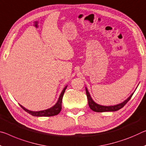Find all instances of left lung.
<instances>
[{"label": "left lung", "mask_w": 146, "mask_h": 146, "mask_svg": "<svg viewBox=\"0 0 146 146\" xmlns=\"http://www.w3.org/2000/svg\"><path fill=\"white\" fill-rule=\"evenodd\" d=\"M86 93L88 101V105L90 108L91 109L96 112H114V111H117L119 109H121V108H123V106L126 105V103L130 100L131 97L133 96L134 93L132 94L130 96L127 98L125 101H124L123 102L121 103H119L118 105H114V106H103L100 105L95 103L93 101V99H92L91 96L88 92V90L86 88Z\"/></svg>", "instance_id": "8db88e82"}]
</instances>
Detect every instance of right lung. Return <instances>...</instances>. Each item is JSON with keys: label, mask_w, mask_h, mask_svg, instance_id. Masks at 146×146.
Masks as SVG:
<instances>
[{"label": "right lung", "mask_w": 146, "mask_h": 146, "mask_svg": "<svg viewBox=\"0 0 146 146\" xmlns=\"http://www.w3.org/2000/svg\"><path fill=\"white\" fill-rule=\"evenodd\" d=\"M67 88V86L64 88L62 90L61 94L60 95V97L58 98V100L57 103L55 104V105L52 106L51 108H48L47 110H41V111H31L27 109L25 107H23L22 105H21V107L23 110L26 111L27 112L29 113V114H31L33 116H37V117H41V116H45V117H49V116H53V115H56L58 114L61 111L62 109V98H63L64 92L66 91V89Z\"/></svg>", "instance_id": "add662e5"}]
</instances>
